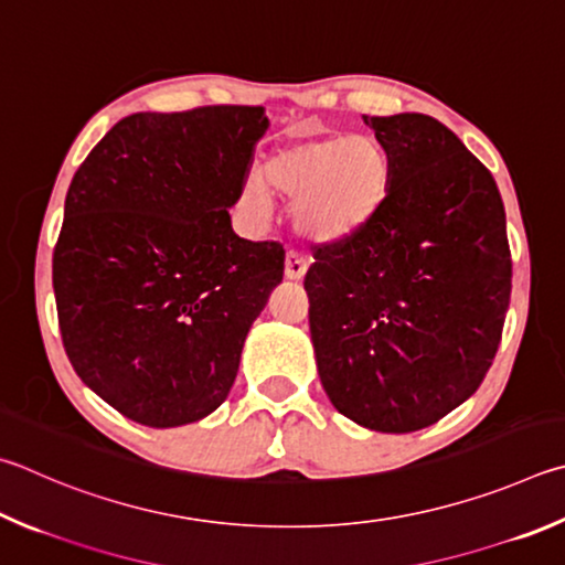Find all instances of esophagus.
Instances as JSON below:
<instances>
[{"label": "esophagus", "mask_w": 565, "mask_h": 565, "mask_svg": "<svg viewBox=\"0 0 565 565\" xmlns=\"http://www.w3.org/2000/svg\"><path fill=\"white\" fill-rule=\"evenodd\" d=\"M284 274H286V279H289V281H299V279H303V274H306V262L301 259L299 254L289 252V254H286Z\"/></svg>", "instance_id": "obj_1"}]
</instances>
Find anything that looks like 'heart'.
Here are the masks:
<instances>
[{"label": "heart", "instance_id": "heart-1", "mask_svg": "<svg viewBox=\"0 0 565 565\" xmlns=\"http://www.w3.org/2000/svg\"><path fill=\"white\" fill-rule=\"evenodd\" d=\"M274 192L294 202V227L313 244L335 247L371 227L390 192L385 150L365 136L291 142L249 172L239 204L256 222L274 212Z\"/></svg>", "mask_w": 565, "mask_h": 565}]
</instances>
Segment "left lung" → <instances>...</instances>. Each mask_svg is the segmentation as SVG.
Masks as SVG:
<instances>
[{"instance_id": "left-lung-1", "label": "left lung", "mask_w": 565, "mask_h": 565, "mask_svg": "<svg viewBox=\"0 0 565 565\" xmlns=\"http://www.w3.org/2000/svg\"><path fill=\"white\" fill-rule=\"evenodd\" d=\"M387 162L383 212L306 271L318 377L375 433L435 425L475 395L511 296L504 202L491 172L425 113L363 116Z\"/></svg>"}]
</instances>
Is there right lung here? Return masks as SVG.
Listing matches in <instances>:
<instances>
[{
    "instance_id": "1",
    "label": "right lung",
    "mask_w": 565,
    "mask_h": 565,
    "mask_svg": "<svg viewBox=\"0 0 565 565\" xmlns=\"http://www.w3.org/2000/svg\"><path fill=\"white\" fill-rule=\"evenodd\" d=\"M262 106L132 113L76 170L54 249L71 365L132 423L214 413L244 341L284 279V247L232 230Z\"/></svg>"
}]
</instances>
